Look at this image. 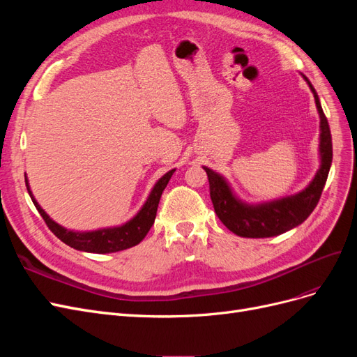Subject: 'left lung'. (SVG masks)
<instances>
[{
    "label": "left lung",
    "instance_id": "obj_1",
    "mask_svg": "<svg viewBox=\"0 0 357 357\" xmlns=\"http://www.w3.org/2000/svg\"><path fill=\"white\" fill-rule=\"evenodd\" d=\"M301 75L308 83L312 95H314L320 117V167L314 178L310 181L305 189L284 198L250 204L236 195L229 181L222 174L211 168L202 167L208 176L210 197L215 214L231 232L244 236V238H268V236H275L296 228L298 225L307 220L312 210L316 208L328 180L332 164V137L329 123L325 113H323L316 89L312 88V84L304 74Z\"/></svg>",
    "mask_w": 357,
    "mask_h": 357
}]
</instances>
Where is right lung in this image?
<instances>
[{
	"label": "right lung",
	"mask_w": 357,
	"mask_h": 357,
	"mask_svg": "<svg viewBox=\"0 0 357 357\" xmlns=\"http://www.w3.org/2000/svg\"><path fill=\"white\" fill-rule=\"evenodd\" d=\"M174 171L176 169L168 171L167 174L162 176L155 183V186L152 188V190H150L146 202L143 204V207L138 210V213L132 219H129L123 225L110 226V228H100L95 231H73V229L63 228V226L56 223L45 210L40 207L36 197L32 195V190L29 188L26 176H25V183H26L29 197L32 202H34L38 213L41 214V218L45 219L49 229L55 234L62 243H66L67 245L80 252L104 255V253H116L121 250H126V248L134 247L138 243L143 241V238L147 235V232L150 231V228H152V225L155 222L158 204H159L162 192H164V189L167 188L171 176L174 174Z\"/></svg>",
	"instance_id": "add662e5"
}]
</instances>
